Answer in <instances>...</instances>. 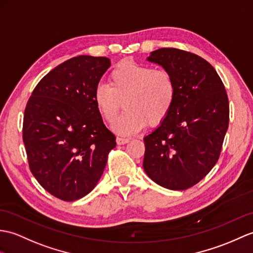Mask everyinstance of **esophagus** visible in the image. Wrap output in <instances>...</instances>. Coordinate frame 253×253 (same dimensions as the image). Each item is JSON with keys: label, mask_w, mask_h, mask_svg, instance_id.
Returning <instances> with one entry per match:
<instances>
[{"label": "esophagus", "mask_w": 253, "mask_h": 253, "mask_svg": "<svg viewBox=\"0 0 253 253\" xmlns=\"http://www.w3.org/2000/svg\"><path fill=\"white\" fill-rule=\"evenodd\" d=\"M129 138H124V137H117L116 138V142L119 145H122V144H125V143H128L129 142Z\"/></svg>", "instance_id": "esophagus-1"}]
</instances>
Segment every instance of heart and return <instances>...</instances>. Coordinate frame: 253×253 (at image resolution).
<instances>
[{
	"label": "heart",
	"instance_id": "b5f03b06",
	"mask_svg": "<svg viewBox=\"0 0 253 253\" xmlns=\"http://www.w3.org/2000/svg\"><path fill=\"white\" fill-rule=\"evenodd\" d=\"M177 88L165 70H154L132 60H123L110 72L109 85L99 84L93 92L96 108L104 121L112 123L121 109L125 111L112 128L120 134H131L145 125L154 126L171 111Z\"/></svg>",
	"mask_w": 253,
	"mask_h": 253
}]
</instances>
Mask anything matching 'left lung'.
Here are the masks:
<instances>
[{
    "instance_id": "obj_1",
    "label": "left lung",
    "mask_w": 253,
    "mask_h": 253,
    "mask_svg": "<svg viewBox=\"0 0 253 253\" xmlns=\"http://www.w3.org/2000/svg\"><path fill=\"white\" fill-rule=\"evenodd\" d=\"M146 60L171 74L177 95L168 116L143 138V169L158 185L186 190L218 162L230 117L225 87L214 68L192 52L161 48Z\"/></svg>"
}]
</instances>
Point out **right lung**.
<instances>
[{
    "label": "right lung",
    "mask_w": 253,
    "mask_h": 253,
    "mask_svg": "<svg viewBox=\"0 0 253 253\" xmlns=\"http://www.w3.org/2000/svg\"><path fill=\"white\" fill-rule=\"evenodd\" d=\"M110 66L107 57L71 58L40 81L27 103L22 139L29 166L39 183L62 201L93 190L116 146L93 101Z\"/></svg>",
    "instance_id": "right-lung-1"
}]
</instances>
